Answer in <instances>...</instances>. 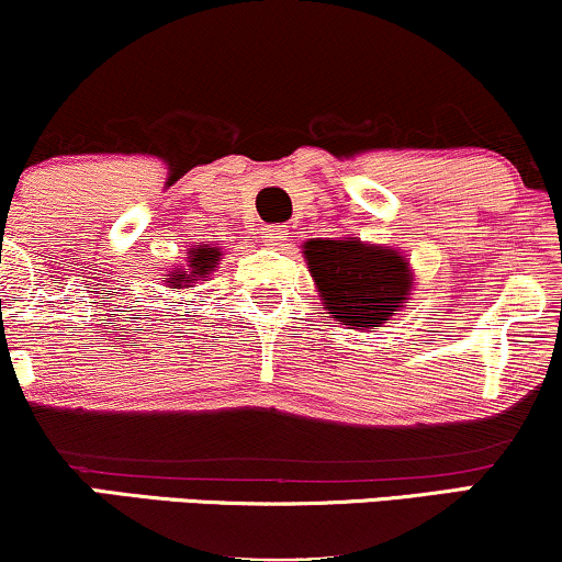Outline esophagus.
Segmentation results:
<instances>
[{
  "label": "esophagus",
  "instance_id": "obj_1",
  "mask_svg": "<svg viewBox=\"0 0 562 562\" xmlns=\"http://www.w3.org/2000/svg\"><path fill=\"white\" fill-rule=\"evenodd\" d=\"M261 238L267 246H282L288 240V227L274 225V227H263L261 229Z\"/></svg>",
  "mask_w": 562,
  "mask_h": 562
}]
</instances>
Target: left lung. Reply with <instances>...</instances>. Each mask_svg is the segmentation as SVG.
I'll return each instance as SVG.
<instances>
[{"label": "left lung", "instance_id": "1", "mask_svg": "<svg viewBox=\"0 0 562 562\" xmlns=\"http://www.w3.org/2000/svg\"><path fill=\"white\" fill-rule=\"evenodd\" d=\"M301 254L324 311L348 329L371 333L411 301L414 269L397 248L358 238H311Z\"/></svg>", "mask_w": 562, "mask_h": 562}]
</instances>
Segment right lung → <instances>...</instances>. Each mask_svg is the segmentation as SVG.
<instances>
[{
    "label": "right lung",
    "instance_id": "1",
    "mask_svg": "<svg viewBox=\"0 0 562 562\" xmlns=\"http://www.w3.org/2000/svg\"><path fill=\"white\" fill-rule=\"evenodd\" d=\"M222 259V248L220 246H209V243H201V246H193L186 256V267H172V272H167L161 277L167 288L180 290L193 288L199 280H206L209 274L214 272L216 263Z\"/></svg>",
    "mask_w": 562,
    "mask_h": 562
}]
</instances>
